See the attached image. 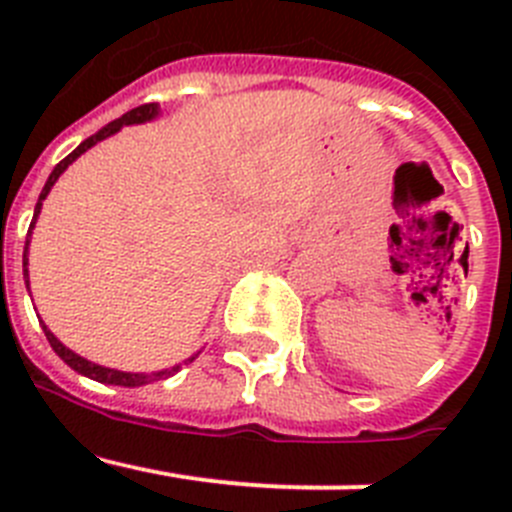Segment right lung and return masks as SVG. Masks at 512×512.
Here are the masks:
<instances>
[{
	"label": "right lung",
	"instance_id": "obj_1",
	"mask_svg": "<svg viewBox=\"0 0 512 512\" xmlns=\"http://www.w3.org/2000/svg\"><path fill=\"white\" fill-rule=\"evenodd\" d=\"M156 117H158V104H140V107H135V110L125 112V115H122V117L112 120L110 125H104V128L99 130V133H94L92 138L84 140V143H81L79 148H74V151H71L69 156L63 158L61 164H58L56 169L51 171V176H48V182H45L43 192H40V197H38V205H35L33 225H35V220H38L40 207H43V200H45V197H48V192H51L53 184L58 182V176H61L63 171L69 169V166L74 164V161L81 156V153H87L89 148L97 146L99 140L115 135L117 130L122 128V125H140V122H151V120H156ZM33 225H30V230H33ZM27 246H30V241H25V253H22V274H25V284H27V287H30V277H27ZM43 330H45V338H48V343H51L53 351H56V354L61 356V359L66 361V364H69L71 369H74V372L84 374V377L94 379V382L115 384V387H143V384H151V382H156V379H166V377H171V374L182 369V364H176V366H171V369H161V372H151V374L117 372V369H110V366H99V364H94V361L84 359V356L74 354L71 348H66L61 341H58L56 336H53L51 330H48V325H43ZM194 356H197V354H194ZM194 356H189V359L184 361V364L194 361Z\"/></svg>",
	"mask_w": 512,
	"mask_h": 512
}]
</instances>
